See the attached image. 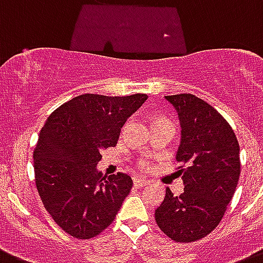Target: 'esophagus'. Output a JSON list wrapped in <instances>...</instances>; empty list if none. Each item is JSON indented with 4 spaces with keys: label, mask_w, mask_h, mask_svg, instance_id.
Returning <instances> with one entry per match:
<instances>
[{
    "label": "esophagus",
    "mask_w": 263,
    "mask_h": 263,
    "mask_svg": "<svg viewBox=\"0 0 263 263\" xmlns=\"http://www.w3.org/2000/svg\"><path fill=\"white\" fill-rule=\"evenodd\" d=\"M148 180L145 179H139V178H136V179H134V184H135L136 187H144L148 184Z\"/></svg>",
    "instance_id": "1"
}]
</instances>
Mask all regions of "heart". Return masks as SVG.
I'll return each instance as SVG.
<instances>
[{
    "label": "heart",
    "instance_id": "1",
    "mask_svg": "<svg viewBox=\"0 0 263 263\" xmlns=\"http://www.w3.org/2000/svg\"><path fill=\"white\" fill-rule=\"evenodd\" d=\"M158 120H159V119H158Z\"/></svg>",
    "mask_w": 263,
    "mask_h": 263
}]
</instances>
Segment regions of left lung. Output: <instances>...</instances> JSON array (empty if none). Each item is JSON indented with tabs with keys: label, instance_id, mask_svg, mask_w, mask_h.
<instances>
[{
	"label": "left lung",
	"instance_id": "1",
	"mask_svg": "<svg viewBox=\"0 0 263 263\" xmlns=\"http://www.w3.org/2000/svg\"><path fill=\"white\" fill-rule=\"evenodd\" d=\"M178 112L182 139L176 160L184 191L165 189L155 210L160 230L176 242L202 239L219 224L240 174L239 144L223 116L194 95L164 96Z\"/></svg>",
	"mask_w": 263,
	"mask_h": 263
}]
</instances>
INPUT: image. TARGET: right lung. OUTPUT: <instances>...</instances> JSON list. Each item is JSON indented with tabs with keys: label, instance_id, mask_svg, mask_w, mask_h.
Masks as SVG:
<instances>
[{
	"label": "right lung",
	"instance_id": "right-lung-1",
	"mask_svg": "<svg viewBox=\"0 0 263 263\" xmlns=\"http://www.w3.org/2000/svg\"><path fill=\"white\" fill-rule=\"evenodd\" d=\"M147 95H80L53 111L33 152L39 195L52 219L72 237L89 239L114 222L132 189L131 176L98 170L127 119Z\"/></svg>",
	"mask_w": 263,
	"mask_h": 263
}]
</instances>
